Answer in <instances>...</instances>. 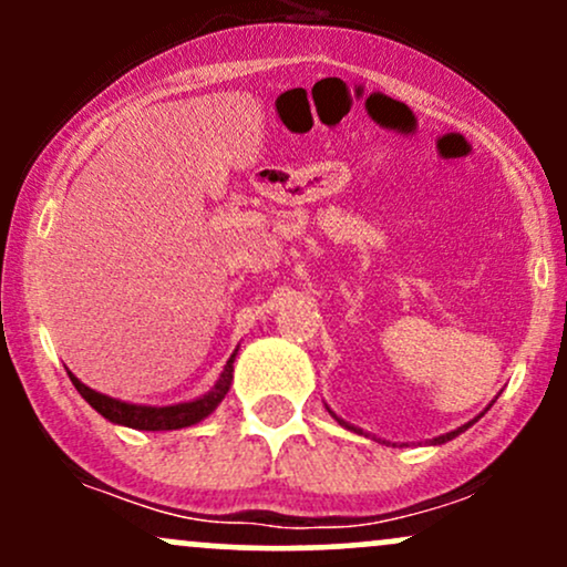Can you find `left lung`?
I'll return each mask as SVG.
<instances>
[{
  "mask_svg": "<svg viewBox=\"0 0 567 567\" xmlns=\"http://www.w3.org/2000/svg\"><path fill=\"white\" fill-rule=\"evenodd\" d=\"M324 408H328V405H324ZM487 408H491V405H487ZM487 408H485V410H487ZM485 410H483V413H480V415H477V419H472V421H470V424H464V426L453 429V432H447V434H440V437H434V440H429V442H432V445H445V442H451L453 437H458V434H461V432H466V429H470L472 424H477V421H480V419H483V415H485ZM328 413H330V415H333V419H336V421H338V424H341L343 429H349V432H357V434H365V432H362V429H357L354 424H349V421H343V419H341V415H336V413H333V410H330V408H328ZM365 437H370V434H365ZM373 440H375V437H373Z\"/></svg>",
  "mask_w": 567,
  "mask_h": 567,
  "instance_id": "left-lung-1",
  "label": "left lung"
}]
</instances>
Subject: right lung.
<instances>
[{
    "instance_id": "obj_1",
    "label": "right lung",
    "mask_w": 567,
    "mask_h": 567,
    "mask_svg": "<svg viewBox=\"0 0 567 567\" xmlns=\"http://www.w3.org/2000/svg\"><path fill=\"white\" fill-rule=\"evenodd\" d=\"M237 351L226 360L224 370H220L216 386L210 392H205L197 400L188 402H178V405H135V402H125L116 400V396L101 394L95 389H90L87 383H82L74 373L69 370V379L76 386V392L82 394V400L87 402L90 408L97 410L106 421L120 426H130L138 429V432H171V429H184V426H194L199 421H205L207 415L213 413L220 405L226 392H229L231 381H234V360H237Z\"/></svg>"
}]
</instances>
